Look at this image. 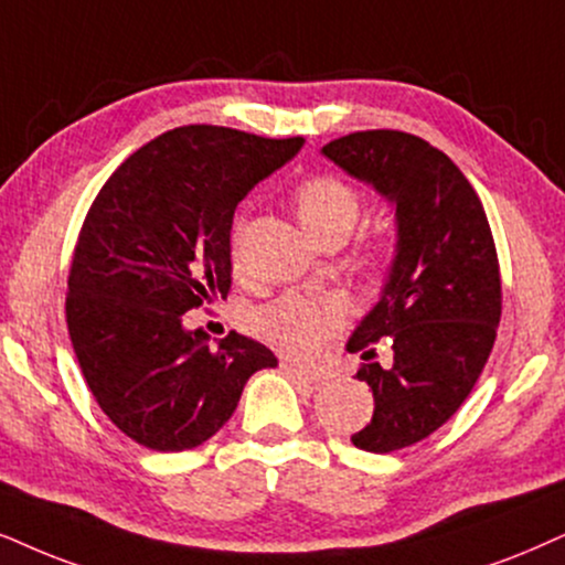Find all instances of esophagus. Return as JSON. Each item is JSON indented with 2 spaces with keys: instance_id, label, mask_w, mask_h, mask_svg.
Returning <instances> with one entry per match:
<instances>
[{
  "instance_id": "1",
  "label": "esophagus",
  "mask_w": 565,
  "mask_h": 565,
  "mask_svg": "<svg viewBox=\"0 0 565 565\" xmlns=\"http://www.w3.org/2000/svg\"><path fill=\"white\" fill-rule=\"evenodd\" d=\"M281 367H284V373H287L289 377H295V381H299V383H310V385L320 383V375L312 373V370L291 365V362H281Z\"/></svg>"
}]
</instances>
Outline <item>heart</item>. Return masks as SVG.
Listing matches in <instances>:
<instances>
[{
	"mask_svg": "<svg viewBox=\"0 0 565 565\" xmlns=\"http://www.w3.org/2000/svg\"><path fill=\"white\" fill-rule=\"evenodd\" d=\"M295 213L312 242L333 237V234L347 239V234L360 221L362 198L352 184L339 180V177L312 174L297 184ZM232 258L234 263L239 258L237 234L232 237ZM367 263L373 268H385L391 263V249L385 245L373 247ZM344 318L347 310L341 299L287 295L258 310L255 331L281 352L310 360L344 326Z\"/></svg>",
	"mask_w": 565,
	"mask_h": 565,
	"instance_id": "obj_1",
	"label": "heart"
}]
</instances>
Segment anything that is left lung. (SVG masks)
Here are the masks:
<instances>
[{
    "label": "left lung",
    "mask_w": 565,
    "mask_h": 565,
    "mask_svg": "<svg viewBox=\"0 0 565 565\" xmlns=\"http://www.w3.org/2000/svg\"><path fill=\"white\" fill-rule=\"evenodd\" d=\"M323 153L396 203L398 245L381 302L362 320L349 352L373 388V419L356 448L391 454L454 417L472 394L501 323V266L482 200L446 153L402 130H365L331 140ZM383 338L388 369L373 363Z\"/></svg>",
    "instance_id": "left-lung-1"
}]
</instances>
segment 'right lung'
I'll return each instance as SVG.
<instances>
[{
  "mask_svg": "<svg viewBox=\"0 0 565 565\" xmlns=\"http://www.w3.org/2000/svg\"><path fill=\"white\" fill-rule=\"evenodd\" d=\"M305 138L184 125L138 148L98 190L67 276V331L106 417L151 451H188L237 409L249 375L276 367L230 331L213 349L182 316L232 289V218Z\"/></svg>",
  "mask_w": 565,
  "mask_h": 565,
  "instance_id": "obj_1",
  "label": "right lung"
}]
</instances>
